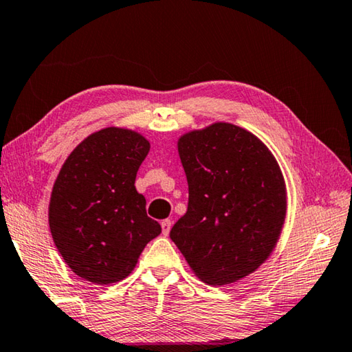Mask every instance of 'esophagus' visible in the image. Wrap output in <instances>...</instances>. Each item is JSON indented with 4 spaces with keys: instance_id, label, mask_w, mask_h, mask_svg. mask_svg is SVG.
Wrapping results in <instances>:
<instances>
[{
    "instance_id": "1",
    "label": "esophagus",
    "mask_w": 352,
    "mask_h": 352,
    "mask_svg": "<svg viewBox=\"0 0 352 352\" xmlns=\"http://www.w3.org/2000/svg\"><path fill=\"white\" fill-rule=\"evenodd\" d=\"M170 225H172V220H170V219H164L163 222H162V228H163V234H164V236L169 234Z\"/></svg>"
}]
</instances>
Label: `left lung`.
<instances>
[{
    "label": "left lung",
    "instance_id": "8db88e82",
    "mask_svg": "<svg viewBox=\"0 0 352 352\" xmlns=\"http://www.w3.org/2000/svg\"><path fill=\"white\" fill-rule=\"evenodd\" d=\"M188 211L170 239L201 281L225 285L269 258L285 217V184L269 148L247 130L217 122L182 136Z\"/></svg>",
    "mask_w": 352,
    "mask_h": 352
}]
</instances>
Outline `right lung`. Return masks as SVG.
Instances as JSON below:
<instances>
[{
	"instance_id": "obj_1",
	"label": "right lung",
	"mask_w": 352,
	"mask_h": 352,
	"mask_svg": "<svg viewBox=\"0 0 352 352\" xmlns=\"http://www.w3.org/2000/svg\"><path fill=\"white\" fill-rule=\"evenodd\" d=\"M151 144L140 133L109 127L71 152L54 183L50 228L76 275L94 284L118 283L162 233L147 216L135 178Z\"/></svg>"
}]
</instances>
